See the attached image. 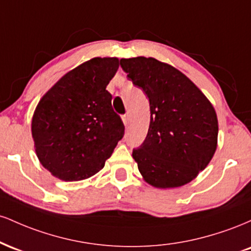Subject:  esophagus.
<instances>
[{
  "label": "esophagus",
  "mask_w": 251,
  "mask_h": 251,
  "mask_svg": "<svg viewBox=\"0 0 251 251\" xmlns=\"http://www.w3.org/2000/svg\"><path fill=\"white\" fill-rule=\"evenodd\" d=\"M123 118V122H124V124H125L126 126L128 125V123H129V116L128 114H124V116L122 117Z\"/></svg>",
  "instance_id": "1"
}]
</instances>
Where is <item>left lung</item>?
<instances>
[{
	"label": "left lung",
	"instance_id": "1",
	"mask_svg": "<svg viewBox=\"0 0 251 251\" xmlns=\"http://www.w3.org/2000/svg\"><path fill=\"white\" fill-rule=\"evenodd\" d=\"M120 66L150 101L149 132L132 157L144 180L158 189L185 185L208 166L217 149V114L197 86L154 57L122 59Z\"/></svg>",
	"mask_w": 251,
	"mask_h": 251
}]
</instances>
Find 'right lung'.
I'll return each instance as SVG.
<instances>
[{
  "label": "right lung",
  "mask_w": 251,
  "mask_h": 251,
  "mask_svg": "<svg viewBox=\"0 0 251 251\" xmlns=\"http://www.w3.org/2000/svg\"><path fill=\"white\" fill-rule=\"evenodd\" d=\"M118 68V57H93L66 73L40 99L31 135L40 163L54 177H92L123 138L125 126L106 89Z\"/></svg>",
  "instance_id": "obj_1"
}]
</instances>
